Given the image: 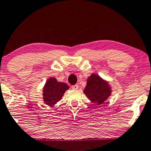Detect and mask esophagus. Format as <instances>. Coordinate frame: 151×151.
Segmentation results:
<instances>
[{
	"instance_id": "esophagus-1",
	"label": "esophagus",
	"mask_w": 151,
	"mask_h": 151,
	"mask_svg": "<svg viewBox=\"0 0 151 151\" xmlns=\"http://www.w3.org/2000/svg\"><path fill=\"white\" fill-rule=\"evenodd\" d=\"M78 86L77 85H75L72 86V88H73V89L76 90V89H78Z\"/></svg>"
}]
</instances>
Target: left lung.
Returning a JSON list of instances; mask_svg holds the SVG:
<instances>
[{
	"label": "left lung",
	"instance_id": "1",
	"mask_svg": "<svg viewBox=\"0 0 151 151\" xmlns=\"http://www.w3.org/2000/svg\"><path fill=\"white\" fill-rule=\"evenodd\" d=\"M84 93L97 106L104 104L111 94V88L107 81L93 73L88 76Z\"/></svg>",
	"mask_w": 151,
	"mask_h": 151
}]
</instances>
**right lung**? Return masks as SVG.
Here are the masks:
<instances>
[{
  "label": "right lung",
  "instance_id": "obj_1",
  "mask_svg": "<svg viewBox=\"0 0 151 151\" xmlns=\"http://www.w3.org/2000/svg\"><path fill=\"white\" fill-rule=\"evenodd\" d=\"M69 86L65 83L58 82L55 78H50L43 88V100L48 106H53L62 99Z\"/></svg>",
  "mask_w": 151,
  "mask_h": 151
}]
</instances>
